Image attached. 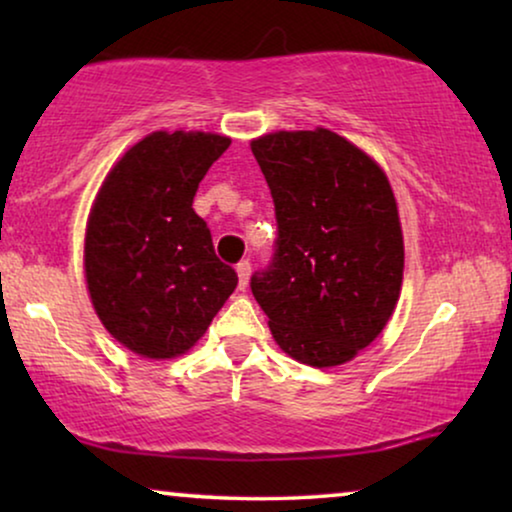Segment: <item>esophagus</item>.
<instances>
[{
  "label": "esophagus",
  "mask_w": 512,
  "mask_h": 512,
  "mask_svg": "<svg viewBox=\"0 0 512 512\" xmlns=\"http://www.w3.org/2000/svg\"><path fill=\"white\" fill-rule=\"evenodd\" d=\"M237 279H240V289H247L249 277H251V263L249 261H240L237 263Z\"/></svg>",
  "instance_id": "obj_1"
}]
</instances>
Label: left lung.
Here are the masks:
<instances>
[{"label":"left lung","mask_w":512,"mask_h":512,"mask_svg":"<svg viewBox=\"0 0 512 512\" xmlns=\"http://www.w3.org/2000/svg\"><path fill=\"white\" fill-rule=\"evenodd\" d=\"M277 214V254L251 291L284 354L312 368L352 361L389 324L405 249L387 172L328 128L251 139Z\"/></svg>","instance_id":"1"}]
</instances>
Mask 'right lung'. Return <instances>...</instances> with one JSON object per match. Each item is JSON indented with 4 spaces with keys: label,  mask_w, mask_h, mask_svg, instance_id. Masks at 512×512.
Masks as SVG:
<instances>
[{
    "label": "right lung",
    "mask_w": 512,
    "mask_h": 512,
    "mask_svg": "<svg viewBox=\"0 0 512 512\" xmlns=\"http://www.w3.org/2000/svg\"><path fill=\"white\" fill-rule=\"evenodd\" d=\"M230 137L158 130L132 144L90 207L83 270L102 326L144 359H177L237 286L193 198Z\"/></svg>",
    "instance_id": "add662e5"
}]
</instances>
